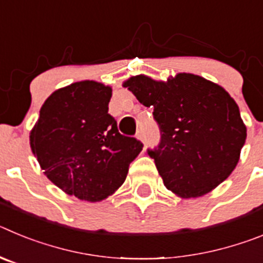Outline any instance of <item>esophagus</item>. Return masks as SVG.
Segmentation results:
<instances>
[{
    "instance_id": "34e87169",
    "label": "esophagus",
    "mask_w": 263,
    "mask_h": 263,
    "mask_svg": "<svg viewBox=\"0 0 263 263\" xmlns=\"http://www.w3.org/2000/svg\"><path fill=\"white\" fill-rule=\"evenodd\" d=\"M137 137H138L139 139H143V130L139 129L138 132H137Z\"/></svg>"
}]
</instances>
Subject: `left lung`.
Returning <instances> with one entry per match:
<instances>
[{"label":"left lung","instance_id":"left-lung-1","mask_svg":"<svg viewBox=\"0 0 263 263\" xmlns=\"http://www.w3.org/2000/svg\"><path fill=\"white\" fill-rule=\"evenodd\" d=\"M124 87L154 108L162 136L147 154L170 191L185 199L201 196L231 175L246 127L224 88L192 73H179L167 83L141 75Z\"/></svg>","mask_w":263,"mask_h":263}]
</instances>
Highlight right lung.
<instances>
[{"instance_id": "add662e5", "label": "right lung", "mask_w": 263, "mask_h": 263, "mask_svg": "<svg viewBox=\"0 0 263 263\" xmlns=\"http://www.w3.org/2000/svg\"><path fill=\"white\" fill-rule=\"evenodd\" d=\"M111 89L79 81L58 89L42 105L30 145L53 184L80 200L100 201L126 179L143 143L118 132L108 113Z\"/></svg>"}]
</instances>
